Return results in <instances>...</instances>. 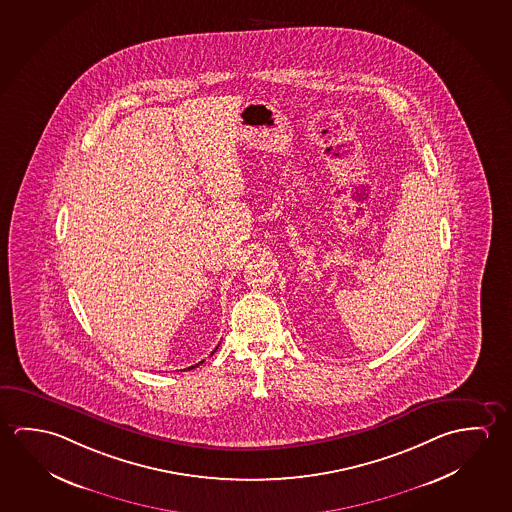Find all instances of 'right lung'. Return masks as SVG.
<instances>
[{
	"instance_id": "right-lung-1",
	"label": "right lung",
	"mask_w": 512,
	"mask_h": 512,
	"mask_svg": "<svg viewBox=\"0 0 512 512\" xmlns=\"http://www.w3.org/2000/svg\"><path fill=\"white\" fill-rule=\"evenodd\" d=\"M216 350H218V348H216ZM216 350H214V352H216ZM214 352H212V353H214ZM212 353H210V355H212ZM202 362H198V364H196V366H200V364H202ZM196 366H191V368H187V369H193V368H196Z\"/></svg>"
}]
</instances>
